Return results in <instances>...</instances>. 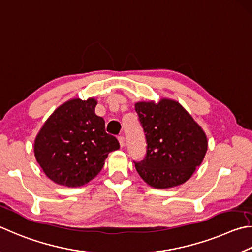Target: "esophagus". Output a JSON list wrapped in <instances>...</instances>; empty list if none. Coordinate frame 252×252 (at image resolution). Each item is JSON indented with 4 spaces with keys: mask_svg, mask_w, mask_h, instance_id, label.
<instances>
[{
    "mask_svg": "<svg viewBox=\"0 0 252 252\" xmlns=\"http://www.w3.org/2000/svg\"><path fill=\"white\" fill-rule=\"evenodd\" d=\"M118 142H119V145H121V147H124L125 146V137L124 136H119L118 137Z\"/></svg>",
    "mask_w": 252,
    "mask_h": 252,
    "instance_id": "34e87169",
    "label": "esophagus"
}]
</instances>
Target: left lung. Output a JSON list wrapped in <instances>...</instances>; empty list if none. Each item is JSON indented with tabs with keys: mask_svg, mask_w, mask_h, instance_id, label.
Returning a JSON list of instances; mask_svg holds the SVG:
<instances>
[{
	"mask_svg": "<svg viewBox=\"0 0 252 252\" xmlns=\"http://www.w3.org/2000/svg\"><path fill=\"white\" fill-rule=\"evenodd\" d=\"M147 151L135 161L140 177L149 186L165 189L179 186L191 177L204 160L207 136L178 101L161 98L135 104Z\"/></svg>",
	"mask_w": 252,
	"mask_h": 252,
	"instance_id": "left-lung-1",
	"label": "left lung"
}]
</instances>
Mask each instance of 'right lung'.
Segmentation results:
<instances>
[{
	"label": "right lung",
	"mask_w": 252,
	"mask_h": 252,
	"mask_svg": "<svg viewBox=\"0 0 252 252\" xmlns=\"http://www.w3.org/2000/svg\"><path fill=\"white\" fill-rule=\"evenodd\" d=\"M97 100L74 98L57 107L35 138L34 154L44 173L66 187H81L94 179L116 137L105 131V121L95 114Z\"/></svg>",
	"instance_id": "right-lung-1"
}]
</instances>
